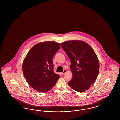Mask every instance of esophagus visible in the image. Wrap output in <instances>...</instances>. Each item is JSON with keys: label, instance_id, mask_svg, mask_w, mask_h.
I'll return each instance as SVG.
<instances>
[{"label": "esophagus", "instance_id": "34e87169", "mask_svg": "<svg viewBox=\"0 0 120 120\" xmlns=\"http://www.w3.org/2000/svg\"><path fill=\"white\" fill-rule=\"evenodd\" d=\"M67 71L66 70H64V71L61 73V74H62V75H63V74H64L65 73H66Z\"/></svg>", "mask_w": 120, "mask_h": 120}]
</instances>
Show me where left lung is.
I'll return each mask as SVG.
<instances>
[{"label":"left lung","mask_w":120,"mask_h":120,"mask_svg":"<svg viewBox=\"0 0 120 120\" xmlns=\"http://www.w3.org/2000/svg\"><path fill=\"white\" fill-rule=\"evenodd\" d=\"M71 62L73 75L68 82L70 86L75 91L83 92L88 89L98 76L100 64L92 48L84 41H67L61 44Z\"/></svg>","instance_id":"obj_1"}]
</instances>
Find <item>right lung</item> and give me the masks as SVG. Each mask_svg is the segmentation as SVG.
Here are the masks:
<instances>
[{
  "label": "right lung",
  "mask_w": 120,
  "mask_h": 120,
  "mask_svg": "<svg viewBox=\"0 0 120 120\" xmlns=\"http://www.w3.org/2000/svg\"><path fill=\"white\" fill-rule=\"evenodd\" d=\"M60 44L46 41L31 49L24 58L23 71L29 85L35 90L45 92L51 90L60 78L53 72V58Z\"/></svg>",
  "instance_id": "1"
}]
</instances>
